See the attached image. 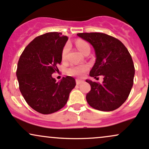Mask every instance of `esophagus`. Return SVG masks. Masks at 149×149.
I'll use <instances>...</instances> for the list:
<instances>
[{
  "instance_id": "1",
  "label": "esophagus",
  "mask_w": 149,
  "mask_h": 149,
  "mask_svg": "<svg viewBox=\"0 0 149 149\" xmlns=\"http://www.w3.org/2000/svg\"><path fill=\"white\" fill-rule=\"evenodd\" d=\"M76 85H80V84H81L82 83H83V80H79V79H76Z\"/></svg>"
}]
</instances>
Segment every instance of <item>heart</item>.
<instances>
[{"label": "heart", "mask_w": 149, "mask_h": 149, "mask_svg": "<svg viewBox=\"0 0 149 149\" xmlns=\"http://www.w3.org/2000/svg\"><path fill=\"white\" fill-rule=\"evenodd\" d=\"M76 47L79 49V51L82 54L87 49H90V46L86 42L83 41V40H77L76 42ZM69 49V45L66 44L64 46V48L62 49V52H61V58L63 60H65L67 57L68 52ZM88 66L86 64H81L78 65V66H71L68 69L67 72L69 74L71 75V76H81L85 71H88Z\"/></svg>", "instance_id": "1"}]
</instances>
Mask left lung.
I'll use <instances>...</instances> for the list:
<instances>
[{"mask_svg":"<svg viewBox=\"0 0 149 149\" xmlns=\"http://www.w3.org/2000/svg\"><path fill=\"white\" fill-rule=\"evenodd\" d=\"M77 36L95 49L96 60L90 76L104 77L101 84L86 80L91 86L87 102L97 110H115L125 102L132 88L135 71L130 54L119 40L107 34L80 33Z\"/></svg>","mask_w":149,"mask_h":149,"instance_id":"obj_1","label":"left lung"}]
</instances>
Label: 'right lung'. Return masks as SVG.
<instances>
[{
	"label": "right lung",
	"mask_w": 149,
	"mask_h": 149,
	"mask_svg": "<svg viewBox=\"0 0 149 149\" xmlns=\"http://www.w3.org/2000/svg\"><path fill=\"white\" fill-rule=\"evenodd\" d=\"M68 37L49 32L34 38L20 56L17 69L19 90L32 109L42 114L54 113L65 106L76 86L71 76L57 82L52 74L61 62Z\"/></svg>",
	"instance_id": "obj_1"
}]
</instances>
